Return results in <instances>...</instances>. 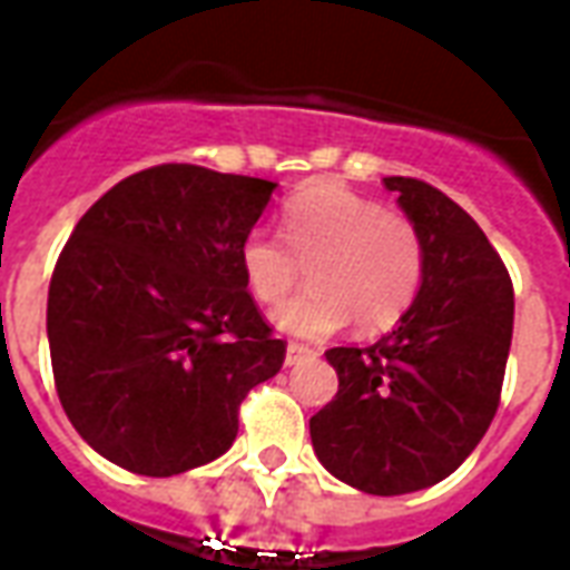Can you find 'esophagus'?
<instances>
[{
  "label": "esophagus",
  "instance_id": "obj_1",
  "mask_svg": "<svg viewBox=\"0 0 570 570\" xmlns=\"http://www.w3.org/2000/svg\"><path fill=\"white\" fill-rule=\"evenodd\" d=\"M317 357V351L308 345H298V342H289L286 345V366H298V363H305V360Z\"/></svg>",
  "mask_w": 570,
  "mask_h": 570
}]
</instances>
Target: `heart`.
Instances as JSON below:
<instances>
[{"label":"heart","instance_id":"heart-1","mask_svg":"<svg viewBox=\"0 0 570 570\" xmlns=\"http://www.w3.org/2000/svg\"><path fill=\"white\" fill-rule=\"evenodd\" d=\"M244 284L277 305L302 281L311 286L274 311L277 330L323 338L354 321L360 333L391 330L424 284V240L403 213L363 198L342 183H317L286 200L281 237L249 228L237 244Z\"/></svg>","mask_w":570,"mask_h":570}]
</instances>
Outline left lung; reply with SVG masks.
I'll use <instances>...</instances> for the list:
<instances>
[{"instance_id": "8db88e82", "label": "left lung", "mask_w": 570, "mask_h": 570, "mask_svg": "<svg viewBox=\"0 0 570 570\" xmlns=\"http://www.w3.org/2000/svg\"><path fill=\"white\" fill-rule=\"evenodd\" d=\"M424 240V284L394 333L330 347L338 394L311 419L321 464L366 494H409L454 473L501 403L513 281L473 216L440 188L384 176Z\"/></svg>"}]
</instances>
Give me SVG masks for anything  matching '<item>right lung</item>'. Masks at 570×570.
<instances>
[{
  "label": "right lung",
  "instance_id": "obj_1",
  "mask_svg": "<svg viewBox=\"0 0 570 570\" xmlns=\"http://www.w3.org/2000/svg\"><path fill=\"white\" fill-rule=\"evenodd\" d=\"M274 183L158 164L72 228L48 286L60 406L106 461L176 476L232 449L237 409L286 342L249 296L237 244Z\"/></svg>",
  "mask_w": 570,
  "mask_h": 570
}]
</instances>
